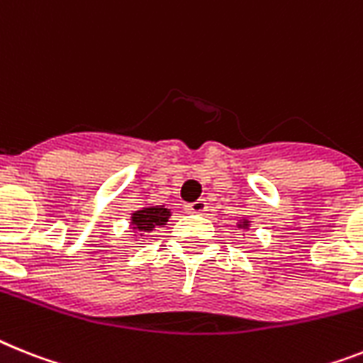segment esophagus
<instances>
[{"mask_svg":"<svg viewBox=\"0 0 363 363\" xmlns=\"http://www.w3.org/2000/svg\"><path fill=\"white\" fill-rule=\"evenodd\" d=\"M206 208H208V205H206L205 199H197L196 203L186 205V210L190 212V214H205Z\"/></svg>","mask_w":363,"mask_h":363,"instance_id":"34e87169","label":"esophagus"}]
</instances>
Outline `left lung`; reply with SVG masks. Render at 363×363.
<instances>
[{
    "mask_svg": "<svg viewBox=\"0 0 363 363\" xmlns=\"http://www.w3.org/2000/svg\"><path fill=\"white\" fill-rule=\"evenodd\" d=\"M236 227L242 228V230H247V228L251 227V221H249V219H245V218H242V219H238V221H236Z\"/></svg>",
    "mask_w": 363,
    "mask_h": 363,
    "instance_id": "8db88e82",
    "label": "left lung"
}]
</instances>
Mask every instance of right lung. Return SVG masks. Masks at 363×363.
<instances>
[{
  "instance_id": "right-lung-1",
  "label": "right lung",
  "mask_w": 363,
  "mask_h": 363,
  "mask_svg": "<svg viewBox=\"0 0 363 363\" xmlns=\"http://www.w3.org/2000/svg\"><path fill=\"white\" fill-rule=\"evenodd\" d=\"M169 218H172V210L166 208V205L145 203L142 208L135 210L130 214L129 228L133 230V236H145V234L153 233L155 228L164 227Z\"/></svg>"
}]
</instances>
